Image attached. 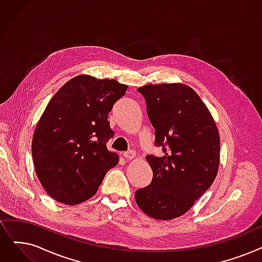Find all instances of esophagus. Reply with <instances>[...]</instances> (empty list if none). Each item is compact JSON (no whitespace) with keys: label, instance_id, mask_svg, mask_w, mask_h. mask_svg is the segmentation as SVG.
<instances>
[{"label":"esophagus","instance_id":"esophagus-1","mask_svg":"<svg viewBox=\"0 0 262 262\" xmlns=\"http://www.w3.org/2000/svg\"><path fill=\"white\" fill-rule=\"evenodd\" d=\"M123 156L126 158V159H128V161H130V159H133L135 156H136V152L135 151H128V152H124L123 153Z\"/></svg>","mask_w":262,"mask_h":262}]
</instances>
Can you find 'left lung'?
I'll list each match as a JSON object with an SVG mask.
<instances>
[{
    "instance_id": "left-lung-1",
    "label": "left lung",
    "mask_w": 262,
    "mask_h": 262,
    "mask_svg": "<svg viewBox=\"0 0 262 262\" xmlns=\"http://www.w3.org/2000/svg\"><path fill=\"white\" fill-rule=\"evenodd\" d=\"M155 128V145L164 155H147L153 179L135 192L150 217L169 221L186 213L206 192L220 165V134L199 95L182 83L138 88Z\"/></svg>"
}]
</instances>
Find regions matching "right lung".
<instances>
[{"label":"right lung","instance_id":"right-lung-1","mask_svg":"<svg viewBox=\"0 0 262 262\" xmlns=\"http://www.w3.org/2000/svg\"><path fill=\"white\" fill-rule=\"evenodd\" d=\"M128 85L115 79L77 76L50 99L34 130L32 157L47 194L65 204L95 195L119 163L106 143L113 136L108 113Z\"/></svg>","mask_w":262,"mask_h":262}]
</instances>
